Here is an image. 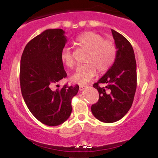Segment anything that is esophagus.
I'll return each mask as SVG.
<instances>
[{"label": "esophagus", "instance_id": "1", "mask_svg": "<svg viewBox=\"0 0 158 158\" xmlns=\"http://www.w3.org/2000/svg\"><path fill=\"white\" fill-rule=\"evenodd\" d=\"M87 85H81V86H79V90H80V91H82V90L86 89V88H87Z\"/></svg>", "mask_w": 158, "mask_h": 158}]
</instances>
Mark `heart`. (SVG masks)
Returning <instances> with one entry per match:
<instances>
[{
	"label": "heart",
	"instance_id": "heart-1",
	"mask_svg": "<svg viewBox=\"0 0 158 158\" xmlns=\"http://www.w3.org/2000/svg\"><path fill=\"white\" fill-rule=\"evenodd\" d=\"M77 41L79 47L87 51L85 59L86 64L78 67L71 75V80L78 85H85L95 76L97 70L99 73H104L111 68L116 57V48L113 42L92 31L79 35ZM60 60L69 68L74 66V60L69 48L61 50Z\"/></svg>",
	"mask_w": 158,
	"mask_h": 158
}]
</instances>
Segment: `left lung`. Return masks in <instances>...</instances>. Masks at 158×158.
Listing matches in <instances>:
<instances>
[{
  "label": "left lung",
  "mask_w": 158,
  "mask_h": 158,
  "mask_svg": "<svg viewBox=\"0 0 158 158\" xmlns=\"http://www.w3.org/2000/svg\"><path fill=\"white\" fill-rule=\"evenodd\" d=\"M116 47V57L111 68L94 83L99 100L92 105L94 116L104 123L121 119L133 103L136 89V63L133 48L128 40L111 29ZM100 83H105L101 88Z\"/></svg>",
  "instance_id": "obj_1"
}]
</instances>
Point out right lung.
Listing matches in <instances>:
<instances>
[{"mask_svg": "<svg viewBox=\"0 0 158 158\" xmlns=\"http://www.w3.org/2000/svg\"><path fill=\"white\" fill-rule=\"evenodd\" d=\"M66 42L63 29H46L27 44L21 58L20 86L25 103L34 116L50 127L69 118L71 100L79 91L78 85L53 89L67 76L60 60Z\"/></svg>", "mask_w": 158, "mask_h": 158, "instance_id": "right-lung-1", "label": "right lung"}]
</instances>
